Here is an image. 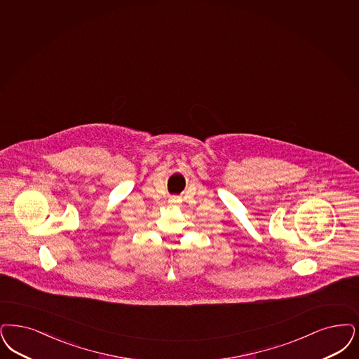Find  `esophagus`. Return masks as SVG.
<instances>
[{
  "label": "esophagus",
  "mask_w": 359,
  "mask_h": 359,
  "mask_svg": "<svg viewBox=\"0 0 359 359\" xmlns=\"http://www.w3.org/2000/svg\"><path fill=\"white\" fill-rule=\"evenodd\" d=\"M170 203H171V204H175V203H176V201H175V199H171V201H170Z\"/></svg>",
  "instance_id": "1"
}]
</instances>
